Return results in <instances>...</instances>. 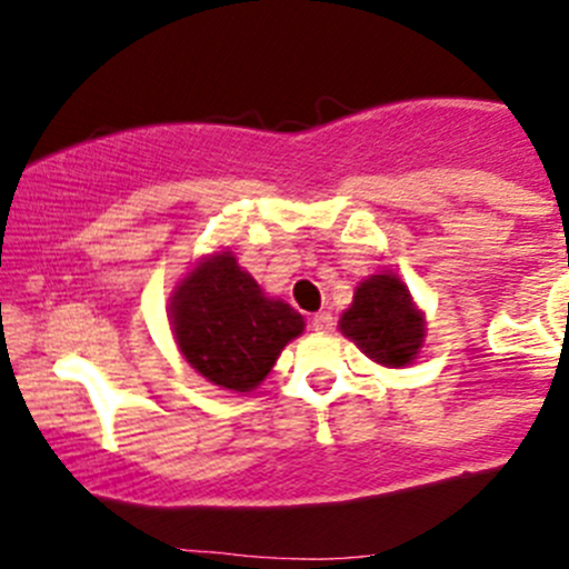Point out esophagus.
<instances>
[{"label":"esophagus","instance_id":"1","mask_svg":"<svg viewBox=\"0 0 569 569\" xmlns=\"http://www.w3.org/2000/svg\"><path fill=\"white\" fill-rule=\"evenodd\" d=\"M311 327L317 332H330L332 330V313H327V311L317 313V317L311 319Z\"/></svg>","mask_w":569,"mask_h":569}]
</instances>
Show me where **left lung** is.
<instances>
[{
    "label": "left lung",
    "instance_id": "8db88e82",
    "mask_svg": "<svg viewBox=\"0 0 569 569\" xmlns=\"http://www.w3.org/2000/svg\"><path fill=\"white\" fill-rule=\"evenodd\" d=\"M338 327L358 343L360 352L388 369L410 366L427 332L423 313L407 286L391 272L371 274L355 289L352 306L341 313Z\"/></svg>",
    "mask_w": 569,
    "mask_h": 569
}]
</instances>
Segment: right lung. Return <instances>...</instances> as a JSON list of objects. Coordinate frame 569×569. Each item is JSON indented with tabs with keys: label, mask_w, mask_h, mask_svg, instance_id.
Segmentation results:
<instances>
[{
	"label": "right lung",
	"mask_w": 569,
	"mask_h": 569,
	"mask_svg": "<svg viewBox=\"0 0 569 569\" xmlns=\"http://www.w3.org/2000/svg\"><path fill=\"white\" fill-rule=\"evenodd\" d=\"M170 325L187 363L226 391L248 393L306 327L283 300L263 295L228 250L192 267L170 297Z\"/></svg>",
	"instance_id": "right-lung-1"
}]
</instances>
